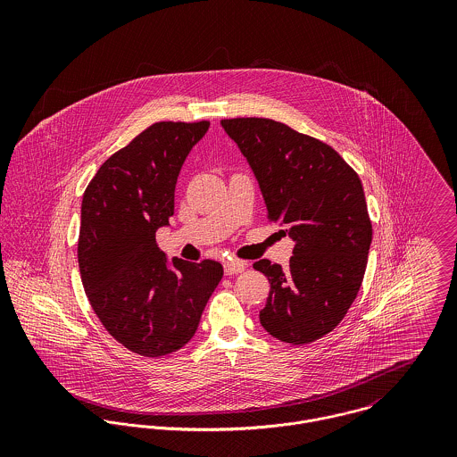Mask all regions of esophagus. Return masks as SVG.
<instances>
[{
    "label": "esophagus",
    "instance_id": "esophagus-1",
    "mask_svg": "<svg viewBox=\"0 0 457 457\" xmlns=\"http://www.w3.org/2000/svg\"><path fill=\"white\" fill-rule=\"evenodd\" d=\"M225 274H239L246 269V262L243 261H227L223 263Z\"/></svg>",
    "mask_w": 457,
    "mask_h": 457
}]
</instances>
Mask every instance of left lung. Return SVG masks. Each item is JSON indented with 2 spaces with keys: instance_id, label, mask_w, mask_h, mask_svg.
Listing matches in <instances>:
<instances>
[{
  "instance_id": "8db88e82",
  "label": "left lung",
  "mask_w": 457,
  "mask_h": 457,
  "mask_svg": "<svg viewBox=\"0 0 457 457\" xmlns=\"http://www.w3.org/2000/svg\"><path fill=\"white\" fill-rule=\"evenodd\" d=\"M246 156L267 220L294 239L288 269L253 267L270 283L261 324L270 336L306 345L345 319L355 301L373 237L357 172L326 142L265 118L221 120Z\"/></svg>"
}]
</instances>
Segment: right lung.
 I'll return each mask as SVG.
<instances>
[{
  "instance_id": "obj_1",
  "label": "right lung",
  "mask_w": 457,
  "mask_h": 457,
  "mask_svg": "<svg viewBox=\"0 0 457 457\" xmlns=\"http://www.w3.org/2000/svg\"><path fill=\"white\" fill-rule=\"evenodd\" d=\"M209 121H160L107 158L80 205L77 259L102 326L133 353L162 357L183 348L218 287L216 261L172 259L156 230L174 214L179 170Z\"/></svg>"
}]
</instances>
